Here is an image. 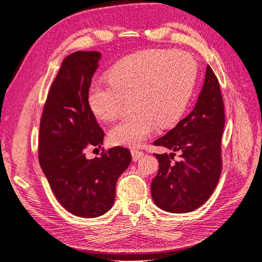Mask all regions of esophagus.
Masks as SVG:
<instances>
[{
    "label": "esophagus",
    "instance_id": "esophagus-1",
    "mask_svg": "<svg viewBox=\"0 0 262 262\" xmlns=\"http://www.w3.org/2000/svg\"><path fill=\"white\" fill-rule=\"evenodd\" d=\"M131 154H132L133 161H138L139 158H141L142 156L144 155V152H142V150H140L138 148H132L131 149Z\"/></svg>",
    "mask_w": 262,
    "mask_h": 262
}]
</instances>
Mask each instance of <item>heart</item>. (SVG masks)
Here are the masks:
<instances>
[{"mask_svg": "<svg viewBox=\"0 0 262 262\" xmlns=\"http://www.w3.org/2000/svg\"><path fill=\"white\" fill-rule=\"evenodd\" d=\"M198 66L191 54L150 49L123 58L94 81L87 102L104 121L120 117L132 97L134 109L109 133L117 145L137 146L157 126L167 128L185 114L196 83Z\"/></svg>", "mask_w": 262, "mask_h": 262, "instance_id": "b5f03b06", "label": "heart"}]
</instances>
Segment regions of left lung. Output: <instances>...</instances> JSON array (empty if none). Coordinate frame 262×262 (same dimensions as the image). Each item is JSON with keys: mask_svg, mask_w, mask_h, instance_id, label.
I'll use <instances>...</instances> for the list:
<instances>
[{"mask_svg": "<svg viewBox=\"0 0 262 262\" xmlns=\"http://www.w3.org/2000/svg\"><path fill=\"white\" fill-rule=\"evenodd\" d=\"M224 102L217 77L210 66L194 109L175 128L154 142L173 153L156 154L158 171L150 193L158 208L172 213L191 212L207 201L222 171ZM175 151L181 155L174 158Z\"/></svg>", "mask_w": 262, "mask_h": 262, "instance_id": "8db88e82", "label": "left lung"}]
</instances>
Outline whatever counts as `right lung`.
Instances as JSON below:
<instances>
[{
    "label": "right lung",
    "instance_id": "add662e5",
    "mask_svg": "<svg viewBox=\"0 0 262 262\" xmlns=\"http://www.w3.org/2000/svg\"><path fill=\"white\" fill-rule=\"evenodd\" d=\"M99 59L97 51H76L63 60L39 128L41 169L62 207L82 217L100 216L112 209L117 180L132 161L122 146L86 157V148H100L105 137L87 102Z\"/></svg>",
    "mask_w": 262,
    "mask_h": 262
}]
</instances>
